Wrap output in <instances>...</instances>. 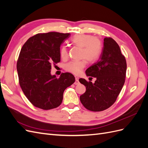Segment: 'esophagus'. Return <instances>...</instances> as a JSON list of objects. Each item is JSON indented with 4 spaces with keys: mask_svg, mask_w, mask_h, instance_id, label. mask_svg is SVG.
<instances>
[{
    "mask_svg": "<svg viewBox=\"0 0 148 148\" xmlns=\"http://www.w3.org/2000/svg\"><path fill=\"white\" fill-rule=\"evenodd\" d=\"M74 84H75V85H77V84H79V78H78V77H75V82Z\"/></svg>",
    "mask_w": 148,
    "mask_h": 148,
    "instance_id": "1",
    "label": "esophagus"
}]
</instances>
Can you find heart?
I'll use <instances>...</instances> for the list:
<instances>
[{"instance_id": "heart-1", "label": "heart", "mask_w": 148, "mask_h": 148, "mask_svg": "<svg viewBox=\"0 0 148 148\" xmlns=\"http://www.w3.org/2000/svg\"><path fill=\"white\" fill-rule=\"evenodd\" d=\"M71 42L74 45L82 47L81 57L83 59L70 62L66 65L65 69L69 72L78 75L86 66V59L90 62H95L99 59L102 53V44L98 38L86 34L75 35L71 39ZM59 52L62 59H65L68 57V51L65 46L60 47Z\"/></svg>"}]
</instances>
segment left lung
Segmentation results:
<instances>
[{
    "mask_svg": "<svg viewBox=\"0 0 148 148\" xmlns=\"http://www.w3.org/2000/svg\"><path fill=\"white\" fill-rule=\"evenodd\" d=\"M126 71V59L119 44L112 38H105L99 59L86 70L88 77L96 78L95 83L79 79L86 86V91L79 97L85 108L100 112L112 106L125 83Z\"/></svg>",
    "mask_w": 148,
    "mask_h": 148,
    "instance_id": "obj_1",
    "label": "left lung"
}]
</instances>
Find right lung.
Returning a JSON list of instances; mask_svg holds the SVG:
<instances>
[{"label":"right lung","instance_id":"obj_1","mask_svg":"<svg viewBox=\"0 0 148 148\" xmlns=\"http://www.w3.org/2000/svg\"><path fill=\"white\" fill-rule=\"evenodd\" d=\"M70 33H38L29 38L22 47L17 60L19 83L23 93L34 106L43 110L59 107L65 89L75 78L70 73L59 78L51 70L60 61V47Z\"/></svg>","mask_w":148,"mask_h":148}]
</instances>
